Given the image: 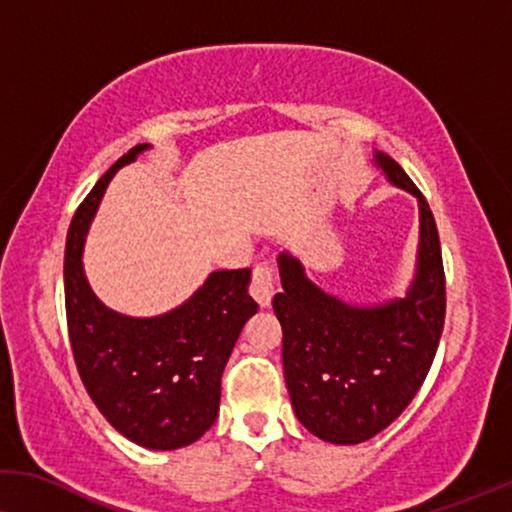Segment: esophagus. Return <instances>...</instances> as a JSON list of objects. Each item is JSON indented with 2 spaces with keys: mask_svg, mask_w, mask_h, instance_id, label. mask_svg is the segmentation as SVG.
Instances as JSON below:
<instances>
[{
  "mask_svg": "<svg viewBox=\"0 0 512 512\" xmlns=\"http://www.w3.org/2000/svg\"><path fill=\"white\" fill-rule=\"evenodd\" d=\"M250 294L262 308L271 306L273 299V271L269 264H257L253 269V283H250Z\"/></svg>",
  "mask_w": 512,
  "mask_h": 512,
  "instance_id": "1",
  "label": "esophagus"
}]
</instances>
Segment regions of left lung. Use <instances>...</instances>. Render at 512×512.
Masks as SVG:
<instances>
[{"instance_id":"left-lung-1","label":"left lung","mask_w":512,"mask_h":512,"mask_svg":"<svg viewBox=\"0 0 512 512\" xmlns=\"http://www.w3.org/2000/svg\"><path fill=\"white\" fill-rule=\"evenodd\" d=\"M387 183L417 199L420 241L403 297L352 304L322 290L290 250L278 255L273 311L283 327V369L297 420L334 445L364 443L397 420L434 362L445 320L441 243L427 199L387 153L373 150Z\"/></svg>"}]
</instances>
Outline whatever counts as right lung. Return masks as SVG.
<instances>
[{"mask_svg":"<svg viewBox=\"0 0 512 512\" xmlns=\"http://www.w3.org/2000/svg\"><path fill=\"white\" fill-rule=\"evenodd\" d=\"M148 148L122 155L78 206L64 248V304L78 373L99 413L141 448L178 450L213 427L222 371L257 304L250 269L211 271L181 306L150 318L113 311L92 292L85 236L115 171Z\"/></svg>","mask_w":512,"mask_h":512,"instance_id":"1","label":"right lung"}]
</instances>
